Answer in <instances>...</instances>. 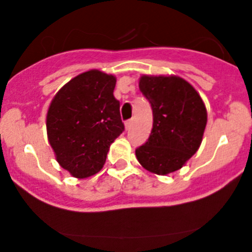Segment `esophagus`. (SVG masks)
Here are the masks:
<instances>
[{
  "instance_id": "obj_1",
  "label": "esophagus",
  "mask_w": 252,
  "mask_h": 252,
  "mask_svg": "<svg viewBox=\"0 0 252 252\" xmlns=\"http://www.w3.org/2000/svg\"><path fill=\"white\" fill-rule=\"evenodd\" d=\"M131 124H133V122H131V121H126V124H124V126H126V130H129V129L131 128Z\"/></svg>"
}]
</instances>
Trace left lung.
Here are the masks:
<instances>
[{
	"label": "left lung",
	"mask_w": 252,
	"mask_h": 252,
	"mask_svg": "<svg viewBox=\"0 0 252 252\" xmlns=\"http://www.w3.org/2000/svg\"><path fill=\"white\" fill-rule=\"evenodd\" d=\"M139 89L151 103L149 140L135 150L139 163L154 174L182 168L201 145L207 111L200 94L177 75H141Z\"/></svg>",
	"instance_id": "left-lung-1"
}]
</instances>
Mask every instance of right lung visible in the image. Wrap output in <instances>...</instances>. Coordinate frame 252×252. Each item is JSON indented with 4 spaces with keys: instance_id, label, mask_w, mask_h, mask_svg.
Returning a JSON list of instances; mask_svg holds the SVG:
<instances>
[{
    "instance_id": "1",
    "label": "right lung",
    "mask_w": 252,
    "mask_h": 252,
    "mask_svg": "<svg viewBox=\"0 0 252 252\" xmlns=\"http://www.w3.org/2000/svg\"><path fill=\"white\" fill-rule=\"evenodd\" d=\"M116 81L112 74L88 70L64 84L50 103L48 142L60 166L78 179L102 169L111 144L124 130Z\"/></svg>"
}]
</instances>
